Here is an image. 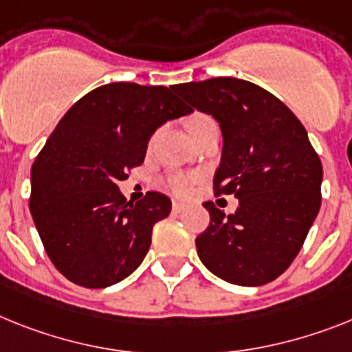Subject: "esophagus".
Here are the masks:
<instances>
[{"label":"esophagus","instance_id":"esophagus-1","mask_svg":"<svg viewBox=\"0 0 352 352\" xmlns=\"http://www.w3.org/2000/svg\"><path fill=\"white\" fill-rule=\"evenodd\" d=\"M171 209H173V212H177V214H179V212H184L186 209H188V206H186V204H182V202H173Z\"/></svg>","mask_w":352,"mask_h":352}]
</instances>
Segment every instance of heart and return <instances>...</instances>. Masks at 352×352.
Segmentation results:
<instances>
[{"label": "heart", "mask_w": 352, "mask_h": 352, "mask_svg": "<svg viewBox=\"0 0 352 352\" xmlns=\"http://www.w3.org/2000/svg\"><path fill=\"white\" fill-rule=\"evenodd\" d=\"M208 123H212L211 116H206V114H195L193 118H190L188 121V131L195 132L199 131L200 126L208 125ZM195 182L193 175H188V173H171L170 177L166 179V188L177 197H184V195L190 193L191 184Z\"/></svg>", "instance_id": "1"}]
</instances>
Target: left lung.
I'll use <instances>...</instances> for the list:
<instances>
[{
    "label": "left lung",
    "mask_w": 352,
    "mask_h": 352,
    "mask_svg": "<svg viewBox=\"0 0 352 352\" xmlns=\"http://www.w3.org/2000/svg\"><path fill=\"white\" fill-rule=\"evenodd\" d=\"M181 98L220 123L223 150L212 184L234 195V214L212 202L195 240L200 261L223 281L261 286L297 258L320 209L322 162L297 116L252 82L218 76L173 85Z\"/></svg>",
    "instance_id": "obj_1"
}]
</instances>
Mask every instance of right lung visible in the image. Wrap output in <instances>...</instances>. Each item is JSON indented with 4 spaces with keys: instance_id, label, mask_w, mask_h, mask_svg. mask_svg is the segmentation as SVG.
Instances as JSON below:
<instances>
[{
    "instance_id": "add662e5",
    "label": "right lung",
    "mask_w": 352,
    "mask_h": 352,
    "mask_svg": "<svg viewBox=\"0 0 352 352\" xmlns=\"http://www.w3.org/2000/svg\"><path fill=\"white\" fill-rule=\"evenodd\" d=\"M171 87L100 85L64 114L32 166L30 211L48 258L84 288H105L140 267L166 195L126 202L118 182L141 166L152 134L190 114Z\"/></svg>"
}]
</instances>
